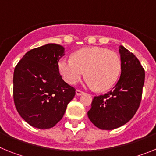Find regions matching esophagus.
Here are the masks:
<instances>
[{"label":"esophagus","mask_w":156,"mask_h":156,"mask_svg":"<svg viewBox=\"0 0 156 156\" xmlns=\"http://www.w3.org/2000/svg\"><path fill=\"white\" fill-rule=\"evenodd\" d=\"M83 94H84V92L82 91V90H76V94L77 96H80V95Z\"/></svg>","instance_id":"obj_1"}]
</instances>
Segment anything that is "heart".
Returning <instances> with one entry per match:
<instances>
[{"mask_svg":"<svg viewBox=\"0 0 156 156\" xmlns=\"http://www.w3.org/2000/svg\"><path fill=\"white\" fill-rule=\"evenodd\" d=\"M58 69L69 84L76 83L85 73L87 86L104 91L113 86L119 78L121 59L118 54L106 48H83L76 52L72 58L60 59Z\"/></svg>","mask_w":156,"mask_h":156,"instance_id":"heart-1","label":"heart"}]
</instances>
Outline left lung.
<instances>
[{"label":"left lung","mask_w":156,"mask_h":156,"mask_svg":"<svg viewBox=\"0 0 156 156\" xmlns=\"http://www.w3.org/2000/svg\"><path fill=\"white\" fill-rule=\"evenodd\" d=\"M121 76L108 93L95 96L88 118L101 129H114L126 124L138 109L144 83V69L137 58L119 47Z\"/></svg>","instance_id":"left-lung-1"}]
</instances>
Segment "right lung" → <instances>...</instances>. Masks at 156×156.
<instances>
[{
  "mask_svg": "<svg viewBox=\"0 0 156 156\" xmlns=\"http://www.w3.org/2000/svg\"><path fill=\"white\" fill-rule=\"evenodd\" d=\"M65 48L48 44L25 54L13 76V98L18 112L27 123L49 129L62 119L76 89L59 73L58 62Z\"/></svg>",
  "mask_w": 156,
  "mask_h": 156,
  "instance_id": "add662e5",
  "label": "right lung"
}]
</instances>
